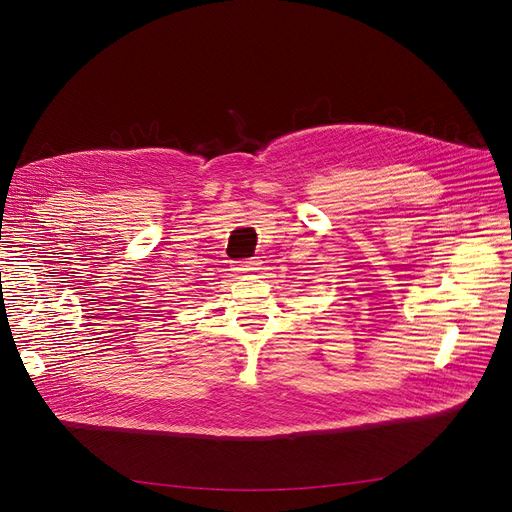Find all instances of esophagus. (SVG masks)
Segmentation results:
<instances>
[{
    "instance_id": "esophagus-1",
    "label": "esophagus",
    "mask_w": 512,
    "mask_h": 512,
    "mask_svg": "<svg viewBox=\"0 0 512 512\" xmlns=\"http://www.w3.org/2000/svg\"><path fill=\"white\" fill-rule=\"evenodd\" d=\"M259 259H242V261H236V270L238 272H255V270H259Z\"/></svg>"
}]
</instances>
